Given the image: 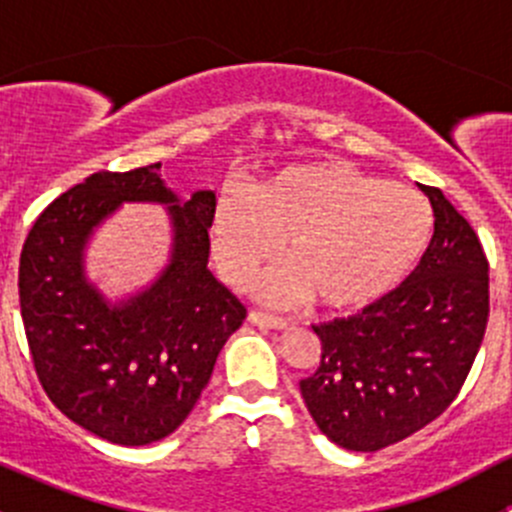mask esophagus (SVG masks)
<instances>
[{
    "mask_svg": "<svg viewBox=\"0 0 512 512\" xmlns=\"http://www.w3.org/2000/svg\"><path fill=\"white\" fill-rule=\"evenodd\" d=\"M247 319H250L255 327H262V329H287V319L275 317V314L260 312V309H252V312L247 314Z\"/></svg>",
    "mask_w": 512,
    "mask_h": 512,
    "instance_id": "esophagus-1",
    "label": "esophagus"
}]
</instances>
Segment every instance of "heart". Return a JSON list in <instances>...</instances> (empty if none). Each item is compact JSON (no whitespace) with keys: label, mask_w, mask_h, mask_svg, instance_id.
Listing matches in <instances>:
<instances>
[{"label":"heart","mask_w":512,"mask_h":512,"mask_svg":"<svg viewBox=\"0 0 512 512\" xmlns=\"http://www.w3.org/2000/svg\"><path fill=\"white\" fill-rule=\"evenodd\" d=\"M433 210L409 185L384 183L339 160L297 165L252 188L223 193L210 237L218 270L242 285L280 255L287 265L257 282L275 302L312 297L332 309L361 307L391 292L426 252Z\"/></svg>","instance_id":"b5f03b06"}]
</instances>
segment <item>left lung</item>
<instances>
[{"instance_id":"left-lung-1","label":"left lung","mask_w":512,"mask_h":512,"mask_svg":"<svg viewBox=\"0 0 512 512\" xmlns=\"http://www.w3.org/2000/svg\"><path fill=\"white\" fill-rule=\"evenodd\" d=\"M433 237L416 270L352 317L314 327L317 371L299 381L319 431L347 451L404 441L453 404L488 324V260L438 188Z\"/></svg>"}]
</instances>
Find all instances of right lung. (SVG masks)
Returning <instances> with one entry per match:
<instances>
[{
    "instance_id": "right-lung-1",
    "label": "right lung",
    "mask_w": 512,
    "mask_h": 512,
    "mask_svg": "<svg viewBox=\"0 0 512 512\" xmlns=\"http://www.w3.org/2000/svg\"><path fill=\"white\" fill-rule=\"evenodd\" d=\"M126 202L164 205L171 252L146 288L111 300L85 272V250ZM213 210L215 190L183 200L151 163L89 175L29 230L19 304L36 374L56 409L103 441L146 446L173 433L245 319V304L208 267Z\"/></svg>"
}]
</instances>
